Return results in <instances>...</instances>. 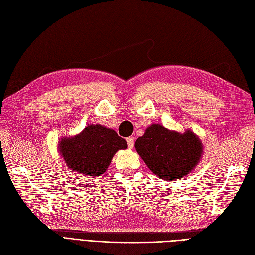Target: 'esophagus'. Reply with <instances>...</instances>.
I'll return each mask as SVG.
<instances>
[{
	"mask_svg": "<svg viewBox=\"0 0 255 255\" xmlns=\"http://www.w3.org/2000/svg\"><path fill=\"white\" fill-rule=\"evenodd\" d=\"M127 142H128V148L129 149H133V146H134V138H132V137L127 138Z\"/></svg>",
	"mask_w": 255,
	"mask_h": 255,
	"instance_id": "1",
	"label": "esophagus"
}]
</instances>
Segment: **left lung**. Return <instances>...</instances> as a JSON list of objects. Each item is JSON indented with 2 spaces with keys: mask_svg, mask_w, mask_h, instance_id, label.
Returning <instances> with one entry per match:
<instances>
[{
  "mask_svg": "<svg viewBox=\"0 0 255 255\" xmlns=\"http://www.w3.org/2000/svg\"><path fill=\"white\" fill-rule=\"evenodd\" d=\"M135 148L150 170L166 181L189 174L203 155L202 141L191 129L179 133L158 123L145 128Z\"/></svg>",
  "mask_w": 255,
  "mask_h": 255,
  "instance_id": "obj_1",
  "label": "left lung"
}]
</instances>
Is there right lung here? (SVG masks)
I'll return each instance as SVG.
<instances>
[{
    "label": "right lung",
    "instance_id": "right-lung-1",
    "mask_svg": "<svg viewBox=\"0 0 255 255\" xmlns=\"http://www.w3.org/2000/svg\"><path fill=\"white\" fill-rule=\"evenodd\" d=\"M128 148L127 141L114 129L102 125H88L81 133L63 136L58 141V153L68 169L82 175H102L119 150Z\"/></svg>",
    "mask_w": 255,
    "mask_h": 255
}]
</instances>
